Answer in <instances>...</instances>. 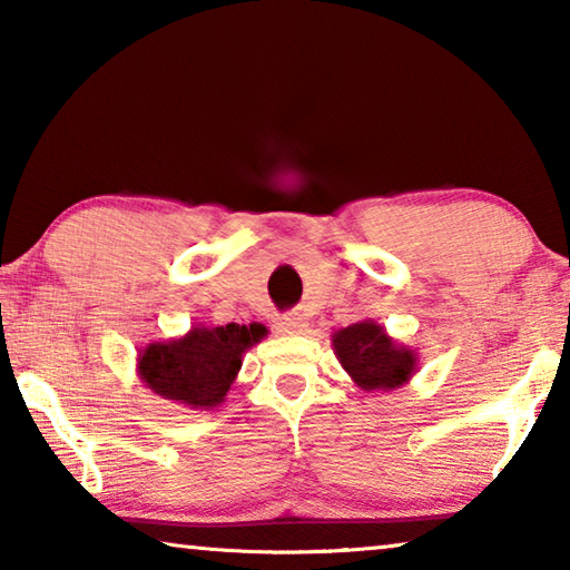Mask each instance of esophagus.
I'll return each mask as SVG.
<instances>
[{
    "label": "esophagus",
    "instance_id": "obj_1",
    "mask_svg": "<svg viewBox=\"0 0 570 570\" xmlns=\"http://www.w3.org/2000/svg\"><path fill=\"white\" fill-rule=\"evenodd\" d=\"M278 330L286 334H302L306 330V322L302 314H286L282 322H278Z\"/></svg>",
    "mask_w": 570,
    "mask_h": 570
}]
</instances>
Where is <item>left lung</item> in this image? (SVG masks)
Listing matches in <instances>:
<instances>
[{"instance_id":"8db88e82","label":"left lung","mask_w":570,"mask_h":570,"mask_svg":"<svg viewBox=\"0 0 570 570\" xmlns=\"http://www.w3.org/2000/svg\"><path fill=\"white\" fill-rule=\"evenodd\" d=\"M332 346L346 374L366 392L402 387L417 366L414 350L394 344L377 322H360L334 332Z\"/></svg>"}]
</instances>
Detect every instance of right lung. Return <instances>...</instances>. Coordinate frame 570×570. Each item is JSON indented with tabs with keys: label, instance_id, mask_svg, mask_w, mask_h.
Here are the masks:
<instances>
[{
	"label": "right lung",
	"instance_id": "right-lung-1",
	"mask_svg": "<svg viewBox=\"0 0 570 570\" xmlns=\"http://www.w3.org/2000/svg\"><path fill=\"white\" fill-rule=\"evenodd\" d=\"M268 334L264 324L193 326L170 342H153L138 354V374L150 392L188 410H214L226 400L244 354Z\"/></svg>",
	"mask_w": 570,
	"mask_h": 570
}]
</instances>
